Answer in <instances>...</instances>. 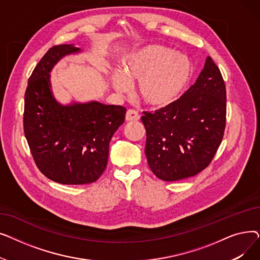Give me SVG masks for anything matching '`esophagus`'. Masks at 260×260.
<instances>
[{
	"mask_svg": "<svg viewBox=\"0 0 260 260\" xmlns=\"http://www.w3.org/2000/svg\"><path fill=\"white\" fill-rule=\"evenodd\" d=\"M140 119V116L138 112H136L135 109H128L125 115V120L126 121H138Z\"/></svg>",
	"mask_w": 260,
	"mask_h": 260,
	"instance_id": "1",
	"label": "esophagus"
}]
</instances>
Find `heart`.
<instances>
[{
	"mask_svg": "<svg viewBox=\"0 0 260 260\" xmlns=\"http://www.w3.org/2000/svg\"><path fill=\"white\" fill-rule=\"evenodd\" d=\"M190 76V63L184 54L168 47L149 45L134 53L121 75L113 77L117 91L126 92L128 83L139 81L137 94L146 105L162 108L178 100Z\"/></svg>",
	"mask_w": 260,
	"mask_h": 260,
	"instance_id": "heart-1",
	"label": "heart"
}]
</instances>
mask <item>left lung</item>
Masks as SVG:
<instances>
[{"label":"left lung","instance_id":"left-lung-1","mask_svg":"<svg viewBox=\"0 0 260 260\" xmlns=\"http://www.w3.org/2000/svg\"><path fill=\"white\" fill-rule=\"evenodd\" d=\"M145 155L159 179L177 181L212 162L225 128L226 90L219 68L208 57L196 83L180 99L154 113L143 112Z\"/></svg>","mask_w":260,"mask_h":260}]
</instances>
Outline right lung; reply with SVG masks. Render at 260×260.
<instances>
[{"instance_id":"right-lung-1","label":"right lung","mask_w":260,"mask_h":260,"mask_svg":"<svg viewBox=\"0 0 260 260\" xmlns=\"http://www.w3.org/2000/svg\"><path fill=\"white\" fill-rule=\"evenodd\" d=\"M74 45H54L39 61L25 91L23 126L36 166L61 184H87L100 178L113 135L126 108L100 102L61 105L50 90L49 73Z\"/></svg>"}]
</instances>
